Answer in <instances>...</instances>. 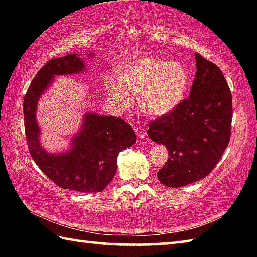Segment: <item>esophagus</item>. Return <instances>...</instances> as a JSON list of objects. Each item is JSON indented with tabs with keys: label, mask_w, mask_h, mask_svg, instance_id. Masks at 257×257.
<instances>
[{
	"label": "esophagus",
	"mask_w": 257,
	"mask_h": 257,
	"mask_svg": "<svg viewBox=\"0 0 257 257\" xmlns=\"http://www.w3.org/2000/svg\"><path fill=\"white\" fill-rule=\"evenodd\" d=\"M135 133L137 135L138 138H144L147 136V130L144 127H139V125L135 128Z\"/></svg>",
	"instance_id": "obj_1"
}]
</instances>
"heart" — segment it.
Here are the masks:
<instances>
[{
	"instance_id": "b5f03b06",
	"label": "heart",
	"mask_w": 257,
	"mask_h": 257,
	"mask_svg": "<svg viewBox=\"0 0 257 257\" xmlns=\"http://www.w3.org/2000/svg\"><path fill=\"white\" fill-rule=\"evenodd\" d=\"M189 76L180 63L159 58L137 59L120 69L119 78L108 77L106 90L116 111H122L140 94L139 102L151 116L160 117L171 112L183 100Z\"/></svg>"
}]
</instances>
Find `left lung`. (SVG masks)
I'll list each match as a JSON object with an SVG mask.
<instances>
[{"label":"left lung","instance_id":"obj_1","mask_svg":"<svg viewBox=\"0 0 257 257\" xmlns=\"http://www.w3.org/2000/svg\"><path fill=\"white\" fill-rule=\"evenodd\" d=\"M196 73L188 99L149 123L148 136L169 151L157 177L180 188L205 178L226 149L231 137L232 94L222 70L195 54Z\"/></svg>","mask_w":257,"mask_h":257}]
</instances>
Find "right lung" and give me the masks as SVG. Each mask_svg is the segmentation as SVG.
<instances>
[{
  "label": "right lung",
  "mask_w": 257,
  "mask_h": 257,
  "mask_svg": "<svg viewBox=\"0 0 257 257\" xmlns=\"http://www.w3.org/2000/svg\"><path fill=\"white\" fill-rule=\"evenodd\" d=\"M94 55L89 53L88 57ZM85 70V61L78 54L48 61L32 80L24 97V125L33 160L54 183L63 189L95 193L111 182L119 152L136 143L130 124L118 117L86 112L79 130L70 139L69 149L62 154H50L41 145V129L36 121L37 102L55 76Z\"/></svg>",
  "instance_id": "obj_1"
}]
</instances>
